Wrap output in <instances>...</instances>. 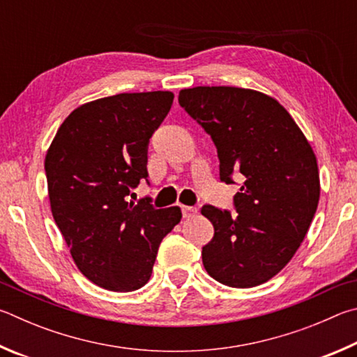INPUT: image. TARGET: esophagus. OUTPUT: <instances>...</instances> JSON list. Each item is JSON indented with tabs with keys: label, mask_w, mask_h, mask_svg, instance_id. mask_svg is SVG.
Here are the masks:
<instances>
[{
	"label": "esophagus",
	"mask_w": 357,
	"mask_h": 357,
	"mask_svg": "<svg viewBox=\"0 0 357 357\" xmlns=\"http://www.w3.org/2000/svg\"><path fill=\"white\" fill-rule=\"evenodd\" d=\"M182 215L183 218H192L197 215V208L196 207H190V205H183L182 207Z\"/></svg>",
	"instance_id": "34e87169"
}]
</instances>
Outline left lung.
<instances>
[{
    "instance_id": "8db88e82",
    "label": "left lung",
    "mask_w": 357,
    "mask_h": 357,
    "mask_svg": "<svg viewBox=\"0 0 357 357\" xmlns=\"http://www.w3.org/2000/svg\"><path fill=\"white\" fill-rule=\"evenodd\" d=\"M178 103L215 142L221 182H241L234 208L204 205L215 235L202 248L218 282L248 289L289 264L310 227L320 199L314 150L282 105L265 93L230 86H199Z\"/></svg>"
}]
</instances>
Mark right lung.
Instances as JSON below:
<instances>
[{
	"label": "right lung",
	"mask_w": 357,
	"mask_h": 357,
	"mask_svg": "<svg viewBox=\"0 0 357 357\" xmlns=\"http://www.w3.org/2000/svg\"><path fill=\"white\" fill-rule=\"evenodd\" d=\"M174 102L167 91L117 93L70 112L45 156L54 222L84 276L102 289L147 284L160 243L182 220L178 207L128 202L149 177L150 137Z\"/></svg>",
	"instance_id": "1"
}]
</instances>
